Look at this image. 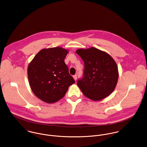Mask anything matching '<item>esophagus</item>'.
Wrapping results in <instances>:
<instances>
[{"instance_id":"esophagus-1","label":"esophagus","mask_w":147,"mask_h":147,"mask_svg":"<svg viewBox=\"0 0 147 147\" xmlns=\"http://www.w3.org/2000/svg\"><path fill=\"white\" fill-rule=\"evenodd\" d=\"M73 78H74V80L76 81V80L77 79V76L76 74V75H74V76H73Z\"/></svg>"}]
</instances>
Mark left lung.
<instances>
[{"instance_id":"1","label":"left lung","mask_w":147,"mask_h":147,"mask_svg":"<svg viewBox=\"0 0 147 147\" xmlns=\"http://www.w3.org/2000/svg\"><path fill=\"white\" fill-rule=\"evenodd\" d=\"M84 61L83 77L77 85L83 94L93 101H100L115 90L119 78L117 64L109 54L94 47L76 51Z\"/></svg>"}]
</instances>
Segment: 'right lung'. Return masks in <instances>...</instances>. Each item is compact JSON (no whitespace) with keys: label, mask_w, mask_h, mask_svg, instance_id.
Returning <instances> with one entry per match:
<instances>
[{"label":"right lung","mask_w":147,"mask_h":147,"mask_svg":"<svg viewBox=\"0 0 147 147\" xmlns=\"http://www.w3.org/2000/svg\"><path fill=\"white\" fill-rule=\"evenodd\" d=\"M68 51L60 47L44 49L29 64L27 74L34 95L48 103L61 99L75 80L64 62Z\"/></svg>","instance_id":"add662e5"}]
</instances>
